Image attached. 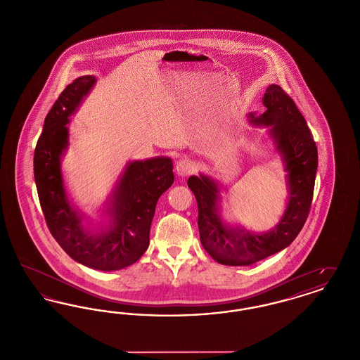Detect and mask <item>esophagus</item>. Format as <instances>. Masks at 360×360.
Listing matches in <instances>:
<instances>
[{
  "label": "esophagus",
  "instance_id": "34e87169",
  "mask_svg": "<svg viewBox=\"0 0 360 360\" xmlns=\"http://www.w3.org/2000/svg\"><path fill=\"white\" fill-rule=\"evenodd\" d=\"M193 169H194L193 162H191L190 159H188V158L179 159V160L176 162V165H175L176 174L181 175V176H188V175H190V174L193 172Z\"/></svg>",
  "mask_w": 360,
  "mask_h": 360
}]
</instances>
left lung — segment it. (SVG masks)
I'll list each match as a JSON object with an SVG mask.
<instances>
[{
    "mask_svg": "<svg viewBox=\"0 0 360 360\" xmlns=\"http://www.w3.org/2000/svg\"><path fill=\"white\" fill-rule=\"evenodd\" d=\"M263 103L266 112L259 117H250L255 124L271 127L270 134L289 172V202L274 229L257 235L226 226L216 205L219 186L204 175L188 178V186L198 205L201 244L221 264L248 266L286 248L301 232L311 205L319 155L308 124L281 86H269Z\"/></svg>",
    "mask_w": 360,
    "mask_h": 360,
    "instance_id": "1",
    "label": "left lung"
}]
</instances>
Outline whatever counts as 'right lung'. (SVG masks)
I'll use <instances>...</instances> for the list:
<instances>
[{
  "label": "right lung",
  "mask_w": 360,
  "mask_h": 360,
  "mask_svg": "<svg viewBox=\"0 0 360 360\" xmlns=\"http://www.w3.org/2000/svg\"><path fill=\"white\" fill-rule=\"evenodd\" d=\"M94 82L91 75L74 79L52 105L34 148V182L47 226L65 252L90 269L113 271L134 264L148 248L155 206L174 174L169 158L131 163L112 195L113 224L101 233L84 228L68 201L59 159L68 147L69 116Z\"/></svg>",
  "instance_id": "add662e5"
}]
</instances>
